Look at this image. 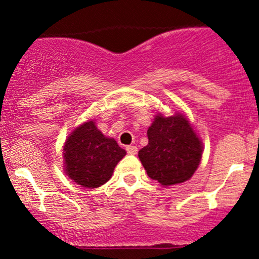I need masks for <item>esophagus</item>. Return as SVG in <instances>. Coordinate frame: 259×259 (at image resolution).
Returning <instances> with one entry per match:
<instances>
[{"label": "esophagus", "mask_w": 259, "mask_h": 259, "mask_svg": "<svg viewBox=\"0 0 259 259\" xmlns=\"http://www.w3.org/2000/svg\"><path fill=\"white\" fill-rule=\"evenodd\" d=\"M126 152L129 154H136V153H138V147H136V146H126Z\"/></svg>", "instance_id": "34e87169"}]
</instances>
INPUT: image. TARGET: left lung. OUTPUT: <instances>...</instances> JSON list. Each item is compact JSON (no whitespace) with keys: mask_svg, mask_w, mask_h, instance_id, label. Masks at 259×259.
Instances as JSON below:
<instances>
[{"mask_svg":"<svg viewBox=\"0 0 259 259\" xmlns=\"http://www.w3.org/2000/svg\"><path fill=\"white\" fill-rule=\"evenodd\" d=\"M148 145L139 151V158L151 179L162 186L185 183L198 168L203 145L194 125L183 113L154 115L147 130Z\"/></svg>","mask_w":259,"mask_h":259,"instance_id":"left-lung-1","label":"left lung"}]
</instances>
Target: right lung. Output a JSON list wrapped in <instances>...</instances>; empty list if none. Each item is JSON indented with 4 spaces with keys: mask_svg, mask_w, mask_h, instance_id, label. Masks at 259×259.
Returning <instances> with one entry per match:
<instances>
[{
    "mask_svg": "<svg viewBox=\"0 0 259 259\" xmlns=\"http://www.w3.org/2000/svg\"><path fill=\"white\" fill-rule=\"evenodd\" d=\"M126 154L113 138H107L90 119L69 134L63 146L64 173L88 189L102 186Z\"/></svg>",
    "mask_w": 259,
    "mask_h": 259,
    "instance_id": "add662e5",
    "label": "right lung"
}]
</instances>
